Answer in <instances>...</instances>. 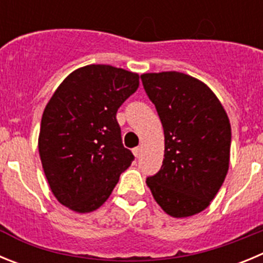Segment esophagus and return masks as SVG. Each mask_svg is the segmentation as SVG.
Segmentation results:
<instances>
[{"mask_svg":"<svg viewBox=\"0 0 263 263\" xmlns=\"http://www.w3.org/2000/svg\"><path fill=\"white\" fill-rule=\"evenodd\" d=\"M141 153H142V148L141 147L133 148V154H134V156H136L137 159H138L139 156H141Z\"/></svg>","mask_w":263,"mask_h":263,"instance_id":"34e87169","label":"esophagus"}]
</instances>
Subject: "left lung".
Listing matches in <instances>:
<instances>
[{"label":"left lung","instance_id":"obj_1","mask_svg":"<svg viewBox=\"0 0 263 263\" xmlns=\"http://www.w3.org/2000/svg\"><path fill=\"white\" fill-rule=\"evenodd\" d=\"M164 129V160L146 182L159 206L175 218L203 211L230 165L231 125L215 93L179 71L141 76Z\"/></svg>","mask_w":263,"mask_h":263}]
</instances>
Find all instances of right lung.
<instances>
[{"mask_svg":"<svg viewBox=\"0 0 263 263\" xmlns=\"http://www.w3.org/2000/svg\"><path fill=\"white\" fill-rule=\"evenodd\" d=\"M138 74L87 65L64 79L43 113L39 154L53 194L77 213L102 206L134 160L116 119Z\"/></svg>","mask_w":263,"mask_h":263,"instance_id":"right-lung-1","label":"right lung"}]
</instances>
